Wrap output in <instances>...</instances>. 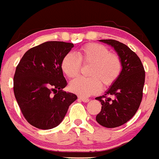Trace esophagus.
<instances>
[{
    "label": "esophagus",
    "mask_w": 159,
    "mask_h": 159,
    "mask_svg": "<svg viewBox=\"0 0 159 159\" xmlns=\"http://www.w3.org/2000/svg\"><path fill=\"white\" fill-rule=\"evenodd\" d=\"M78 98H79L80 100H81L82 101H84V102H88V101H89V98H84V97H78Z\"/></svg>",
    "instance_id": "obj_1"
}]
</instances>
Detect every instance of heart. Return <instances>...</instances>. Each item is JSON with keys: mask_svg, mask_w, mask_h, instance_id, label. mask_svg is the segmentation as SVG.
Instances as JSON below:
<instances>
[{"mask_svg": "<svg viewBox=\"0 0 159 159\" xmlns=\"http://www.w3.org/2000/svg\"><path fill=\"white\" fill-rule=\"evenodd\" d=\"M82 64H91L89 78H78L71 81L72 93L87 97L100 93L102 84L112 86L117 81L122 71L120 56L112 53L107 47L100 43H87L78 49L77 55L72 52L65 55L61 61V70L68 78L76 77L81 72Z\"/></svg>", "mask_w": 159, "mask_h": 159, "instance_id": "b5f03b06", "label": "heart"}]
</instances>
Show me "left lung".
<instances>
[{
	"instance_id": "obj_1",
	"label": "left lung",
	"mask_w": 159,
	"mask_h": 159,
	"mask_svg": "<svg viewBox=\"0 0 159 159\" xmlns=\"http://www.w3.org/2000/svg\"><path fill=\"white\" fill-rule=\"evenodd\" d=\"M114 47L122 61V71L117 81L102 96L101 112L96 121L107 128L119 127L131 119L139 110L145 81L144 66L139 57L127 45L112 39L100 40Z\"/></svg>"
}]
</instances>
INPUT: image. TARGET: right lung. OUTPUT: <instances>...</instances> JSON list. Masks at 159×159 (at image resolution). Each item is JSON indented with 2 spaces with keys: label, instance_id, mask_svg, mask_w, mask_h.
Here are the masks:
<instances>
[{
  "label": "right lung",
  "instance_id": "obj_1",
  "mask_svg": "<svg viewBox=\"0 0 159 159\" xmlns=\"http://www.w3.org/2000/svg\"><path fill=\"white\" fill-rule=\"evenodd\" d=\"M73 43L47 41L30 49L17 66L13 89L21 112L31 125L54 128L63 121L77 95L63 89L67 85L61 61Z\"/></svg>",
  "mask_w": 159,
  "mask_h": 159
}]
</instances>
